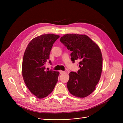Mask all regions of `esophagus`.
Here are the masks:
<instances>
[{
	"instance_id": "obj_1",
	"label": "esophagus",
	"mask_w": 123,
	"mask_h": 123,
	"mask_svg": "<svg viewBox=\"0 0 123 123\" xmlns=\"http://www.w3.org/2000/svg\"><path fill=\"white\" fill-rule=\"evenodd\" d=\"M59 73H60V74H63L65 73V71H62V70H59Z\"/></svg>"
}]
</instances>
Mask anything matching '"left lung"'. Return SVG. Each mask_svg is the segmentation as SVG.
Instances as JSON below:
<instances>
[{
  "label": "left lung",
  "mask_w": 123,
  "mask_h": 123,
  "mask_svg": "<svg viewBox=\"0 0 123 123\" xmlns=\"http://www.w3.org/2000/svg\"><path fill=\"white\" fill-rule=\"evenodd\" d=\"M60 41L72 52V62L80 61V69L77 73H69L68 90L75 97H87L94 91L101 75L103 57L100 48L86 35L65 34Z\"/></svg>",
  "instance_id": "1"
}]
</instances>
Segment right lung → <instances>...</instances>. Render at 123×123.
<instances>
[{
	"instance_id": "1",
	"label": "right lung",
	"mask_w": 123,
	"mask_h": 123,
	"mask_svg": "<svg viewBox=\"0 0 123 123\" xmlns=\"http://www.w3.org/2000/svg\"><path fill=\"white\" fill-rule=\"evenodd\" d=\"M59 36L53 34L40 35L33 38L25 50L22 73L25 83L33 94L38 98L46 97L52 92L58 80L59 72L46 71L53 43ZM49 62L51 64V61Z\"/></svg>"
}]
</instances>
